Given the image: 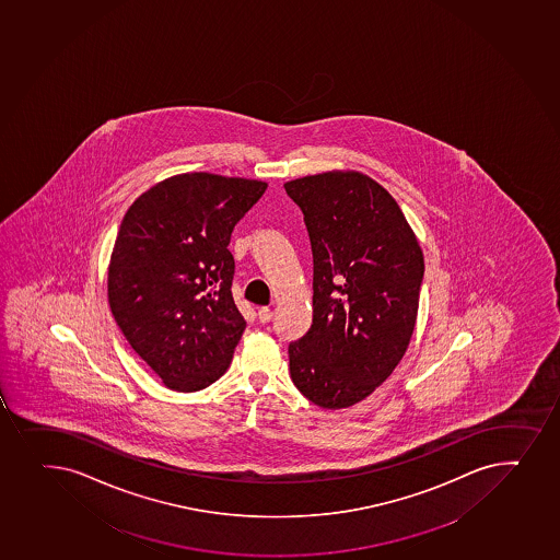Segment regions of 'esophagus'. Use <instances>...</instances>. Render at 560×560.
Wrapping results in <instances>:
<instances>
[{
	"mask_svg": "<svg viewBox=\"0 0 560 560\" xmlns=\"http://www.w3.org/2000/svg\"><path fill=\"white\" fill-rule=\"evenodd\" d=\"M271 318H273V313H271V308H259V319L260 322H262V324H268V322H270Z\"/></svg>",
	"mask_w": 560,
	"mask_h": 560,
	"instance_id": "obj_1",
	"label": "esophagus"
}]
</instances>
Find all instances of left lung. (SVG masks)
I'll use <instances>...</instances> for the list:
<instances>
[{
  "label": "left lung",
  "instance_id": "1",
  "mask_svg": "<svg viewBox=\"0 0 560 560\" xmlns=\"http://www.w3.org/2000/svg\"><path fill=\"white\" fill-rule=\"evenodd\" d=\"M313 247V325L289 346L298 390L322 409L366 399L415 332L423 253L396 199L355 170L284 183Z\"/></svg>",
  "mask_w": 560,
  "mask_h": 560
}]
</instances>
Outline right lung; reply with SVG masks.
<instances>
[{
	"label": "right lung",
	"mask_w": 560,
	"mask_h": 560,
	"mask_svg": "<svg viewBox=\"0 0 560 560\" xmlns=\"http://www.w3.org/2000/svg\"><path fill=\"white\" fill-rule=\"evenodd\" d=\"M265 180L172 175L132 201L108 262L110 313L127 342L177 392L220 380L246 329L231 294V233Z\"/></svg>",
	"instance_id": "obj_1"
}]
</instances>
